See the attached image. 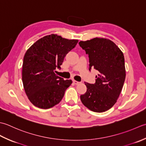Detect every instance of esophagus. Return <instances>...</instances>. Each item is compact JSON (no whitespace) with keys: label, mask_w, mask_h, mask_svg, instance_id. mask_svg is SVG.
Listing matches in <instances>:
<instances>
[{"label":"esophagus","mask_w":146,"mask_h":146,"mask_svg":"<svg viewBox=\"0 0 146 146\" xmlns=\"http://www.w3.org/2000/svg\"><path fill=\"white\" fill-rule=\"evenodd\" d=\"M73 82H74V84H75L76 85L79 84V83H80V82H79V81H76V80H74V81H73Z\"/></svg>","instance_id":"1"}]
</instances>
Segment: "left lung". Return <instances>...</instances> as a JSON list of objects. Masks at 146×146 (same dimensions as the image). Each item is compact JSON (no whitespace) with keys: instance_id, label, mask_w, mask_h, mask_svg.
Returning <instances> with one entry per match:
<instances>
[{"instance_id":"obj_1","label":"left lung","mask_w":146,"mask_h":146,"mask_svg":"<svg viewBox=\"0 0 146 146\" xmlns=\"http://www.w3.org/2000/svg\"><path fill=\"white\" fill-rule=\"evenodd\" d=\"M79 44L89 55V69L99 72L94 84L85 83L87 91L80 96L81 102L91 111H106L117 102L125 79L123 53L114 42L104 38L81 41Z\"/></svg>"}]
</instances>
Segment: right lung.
Segmentation results:
<instances>
[{
  "label": "right lung",
  "instance_id": "1",
  "mask_svg": "<svg viewBox=\"0 0 146 146\" xmlns=\"http://www.w3.org/2000/svg\"><path fill=\"white\" fill-rule=\"evenodd\" d=\"M78 43L56 34L46 35L36 41L24 56L22 81L29 100L35 106L48 109L57 105L72 83L55 73L65 56Z\"/></svg>",
  "mask_w": 146,
  "mask_h": 146
}]
</instances>
